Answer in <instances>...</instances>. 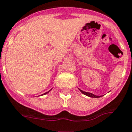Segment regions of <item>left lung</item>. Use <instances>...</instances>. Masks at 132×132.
I'll list each match as a JSON object with an SVG mask.
<instances>
[{"label": "left lung", "mask_w": 132, "mask_h": 132, "mask_svg": "<svg viewBox=\"0 0 132 132\" xmlns=\"http://www.w3.org/2000/svg\"><path fill=\"white\" fill-rule=\"evenodd\" d=\"M80 90V92H81V93L84 94V95L88 96H89V97H91V98H100V97H101V96H96V95H95V94H94L90 93V92H84V91H83V90Z\"/></svg>", "instance_id": "obj_1"}]
</instances>
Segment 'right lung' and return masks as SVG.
<instances>
[{"instance_id": "1", "label": "right lung", "mask_w": 132, "mask_h": 132, "mask_svg": "<svg viewBox=\"0 0 132 132\" xmlns=\"http://www.w3.org/2000/svg\"><path fill=\"white\" fill-rule=\"evenodd\" d=\"M51 90H52V89H51ZM51 90H49V91H48V92H45V93H44V94H42V95H40V96H43V95H44V94H48V92H50V91H51Z\"/></svg>"}]
</instances>
